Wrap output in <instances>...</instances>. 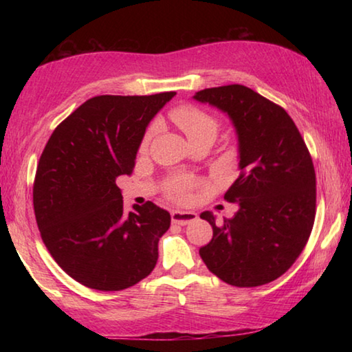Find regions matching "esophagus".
Instances as JSON below:
<instances>
[{
	"label": "esophagus",
	"instance_id": "obj_1",
	"mask_svg": "<svg viewBox=\"0 0 352 352\" xmlns=\"http://www.w3.org/2000/svg\"><path fill=\"white\" fill-rule=\"evenodd\" d=\"M172 223L177 225H188L194 220H197V214L194 211H172L170 214Z\"/></svg>",
	"mask_w": 352,
	"mask_h": 352
}]
</instances>
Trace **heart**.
<instances>
[{"label": "heart", "mask_w": 352, "mask_h": 352, "mask_svg": "<svg viewBox=\"0 0 352 352\" xmlns=\"http://www.w3.org/2000/svg\"><path fill=\"white\" fill-rule=\"evenodd\" d=\"M170 118L174 119V122L180 127L189 141L204 138V136H211V138H216L217 130H219V122L217 119L211 116L210 113H206L204 110L197 109L194 105H180L177 109L172 110ZM152 136V130L147 132L144 140H142L141 148H144L148 146V141H151ZM195 186V182L190 180L188 177H175L172 178L168 184V194L169 197L174 200L183 201L188 199L189 189Z\"/></svg>", "instance_id": "b5f03b06"}]
</instances>
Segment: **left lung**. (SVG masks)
<instances>
[{"instance_id":"8db88e82","label":"left lung","mask_w":352,"mask_h":352,"mask_svg":"<svg viewBox=\"0 0 352 352\" xmlns=\"http://www.w3.org/2000/svg\"><path fill=\"white\" fill-rule=\"evenodd\" d=\"M223 111L237 135L241 175L225 192L237 205L222 225L210 211L212 239L200 258L223 283L258 287L298 259L315 220V170L305 140L283 107L243 85L206 88L192 96Z\"/></svg>"}]
</instances>
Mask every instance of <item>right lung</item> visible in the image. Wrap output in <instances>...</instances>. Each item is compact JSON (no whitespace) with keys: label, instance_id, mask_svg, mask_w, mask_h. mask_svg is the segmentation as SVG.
Here are the masks:
<instances>
[{"label":"right lung","instance_id":"obj_1","mask_svg":"<svg viewBox=\"0 0 352 352\" xmlns=\"http://www.w3.org/2000/svg\"><path fill=\"white\" fill-rule=\"evenodd\" d=\"M175 91L96 96L57 126L34 182V211L47 252L85 287L116 292L151 275L170 214L152 201L126 212L119 175H130L153 116Z\"/></svg>","mask_w":352,"mask_h":352}]
</instances>
